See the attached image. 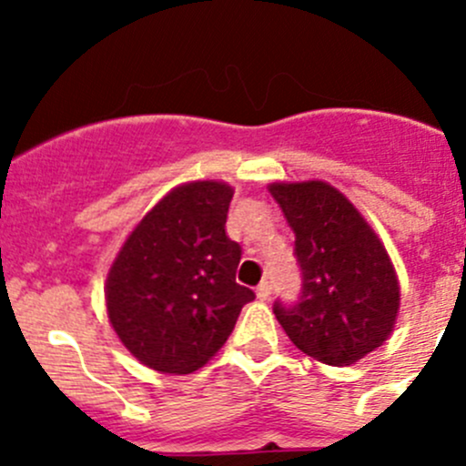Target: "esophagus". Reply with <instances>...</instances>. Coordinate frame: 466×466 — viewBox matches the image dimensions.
<instances>
[{
	"mask_svg": "<svg viewBox=\"0 0 466 466\" xmlns=\"http://www.w3.org/2000/svg\"><path fill=\"white\" fill-rule=\"evenodd\" d=\"M257 298L261 299V302H266L268 298H270V281L263 279L259 286H257Z\"/></svg>",
	"mask_w": 466,
	"mask_h": 466,
	"instance_id": "34e87169",
	"label": "esophagus"
}]
</instances>
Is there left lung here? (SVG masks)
I'll return each instance as SVG.
<instances>
[{
	"mask_svg": "<svg viewBox=\"0 0 466 466\" xmlns=\"http://www.w3.org/2000/svg\"><path fill=\"white\" fill-rule=\"evenodd\" d=\"M295 232L302 289L272 304L298 350L327 365H351L380 347L399 311L388 252L356 207L327 182L270 187Z\"/></svg>",
	"mask_w": 466,
	"mask_h": 466,
	"instance_id": "1",
	"label": "left lung"
}]
</instances>
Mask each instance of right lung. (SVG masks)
<instances>
[{
	"instance_id": "right-lung-1",
	"label": "right lung",
	"mask_w": 466,
	"mask_h": 466,
	"mask_svg": "<svg viewBox=\"0 0 466 466\" xmlns=\"http://www.w3.org/2000/svg\"><path fill=\"white\" fill-rule=\"evenodd\" d=\"M223 182H189L164 196L110 268L107 318L130 354L167 374L205 365L255 293L237 284L241 246L228 237Z\"/></svg>"
}]
</instances>
